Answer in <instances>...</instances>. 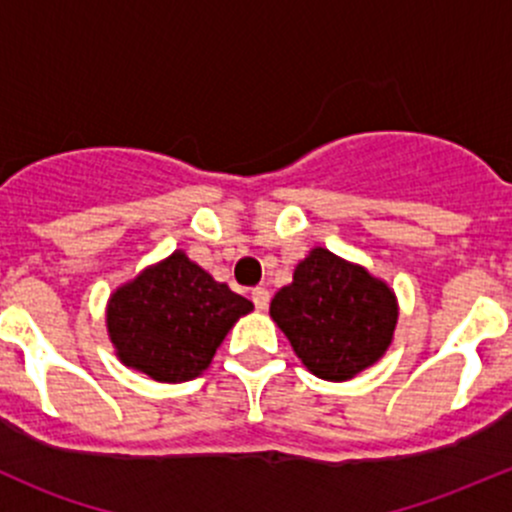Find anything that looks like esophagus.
<instances>
[{"label":"esophagus","mask_w":512,"mask_h":512,"mask_svg":"<svg viewBox=\"0 0 512 512\" xmlns=\"http://www.w3.org/2000/svg\"><path fill=\"white\" fill-rule=\"evenodd\" d=\"M252 302H255V307L260 309V312H265V309L270 307V292H267L265 287H255L252 289Z\"/></svg>","instance_id":"34e87169"}]
</instances>
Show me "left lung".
Wrapping results in <instances>:
<instances>
[{
  "label": "left lung",
  "mask_w": 512,
  "mask_h": 512,
  "mask_svg": "<svg viewBox=\"0 0 512 512\" xmlns=\"http://www.w3.org/2000/svg\"><path fill=\"white\" fill-rule=\"evenodd\" d=\"M270 317L314 376L347 381L386 354L399 304L369 270L314 247L275 294Z\"/></svg>",
  "instance_id": "1"
}]
</instances>
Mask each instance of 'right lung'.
<instances>
[{"instance_id": "obj_1", "label": "right lung", "mask_w": 512, "mask_h": 512, "mask_svg": "<svg viewBox=\"0 0 512 512\" xmlns=\"http://www.w3.org/2000/svg\"><path fill=\"white\" fill-rule=\"evenodd\" d=\"M247 312L250 299L175 250L111 294L106 327L123 364L180 384L208 369L232 324Z\"/></svg>"}]
</instances>
